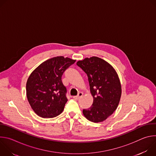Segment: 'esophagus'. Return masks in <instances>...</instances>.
Listing matches in <instances>:
<instances>
[{
    "mask_svg": "<svg viewBox=\"0 0 156 156\" xmlns=\"http://www.w3.org/2000/svg\"><path fill=\"white\" fill-rule=\"evenodd\" d=\"M83 93H81V92H80L78 94V95L76 96H73V99H78L80 97H81L82 96H83Z\"/></svg>",
    "mask_w": 156,
    "mask_h": 156,
    "instance_id": "obj_1",
    "label": "esophagus"
}]
</instances>
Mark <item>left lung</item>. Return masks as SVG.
<instances>
[{
	"instance_id": "obj_1",
	"label": "left lung",
	"mask_w": 156,
	"mask_h": 156,
	"mask_svg": "<svg viewBox=\"0 0 156 156\" xmlns=\"http://www.w3.org/2000/svg\"><path fill=\"white\" fill-rule=\"evenodd\" d=\"M76 65L87 74L90 93L93 97L92 106L84 109V116L91 122H102L117 109L122 95L119 75L113 66L98 57L85 58Z\"/></svg>"
}]
</instances>
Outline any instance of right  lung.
<instances>
[{"label": "right lung", "mask_w": 156, "mask_h": 156, "mask_svg": "<svg viewBox=\"0 0 156 156\" xmlns=\"http://www.w3.org/2000/svg\"><path fill=\"white\" fill-rule=\"evenodd\" d=\"M75 61L63 56L55 57L42 62L31 73L27 82V96L38 116L53 118L63 112L68 99L62 76Z\"/></svg>", "instance_id": "right-lung-1"}]
</instances>
